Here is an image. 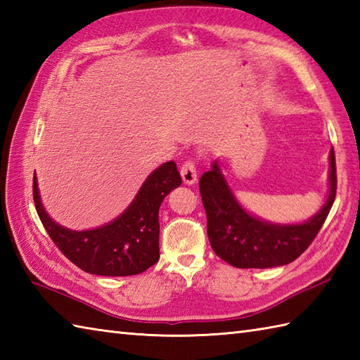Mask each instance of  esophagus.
<instances>
[{"label":"esophagus","mask_w":360,"mask_h":360,"mask_svg":"<svg viewBox=\"0 0 360 360\" xmlns=\"http://www.w3.org/2000/svg\"><path fill=\"white\" fill-rule=\"evenodd\" d=\"M181 176H182V181H184V184H187V186L195 184L198 179V172H196V165L193 160H186V162L182 164Z\"/></svg>","instance_id":"obj_1"}]
</instances>
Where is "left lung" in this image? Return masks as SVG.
Instances as JSON below:
<instances>
[{
    "label": "left lung",
    "mask_w": 360,
    "mask_h": 360,
    "mask_svg": "<svg viewBox=\"0 0 360 360\" xmlns=\"http://www.w3.org/2000/svg\"><path fill=\"white\" fill-rule=\"evenodd\" d=\"M334 150L330 153V193L314 217L300 224H274L250 215L241 207L218 162L212 164L200 179V192L207 215V235L215 254L241 269L283 266L292 263L309 248L335 200Z\"/></svg>",
    "instance_id": "left-lung-1"
}]
</instances>
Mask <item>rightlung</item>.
Masks as SVG:
<instances>
[{"label":"right lung","mask_w":360,"mask_h":360,"mask_svg":"<svg viewBox=\"0 0 360 360\" xmlns=\"http://www.w3.org/2000/svg\"><path fill=\"white\" fill-rule=\"evenodd\" d=\"M173 160L153 172L127 210L111 223L89 231H71L46 213L34 174V202L51 240L82 271L106 277H127L147 271L159 259V207L181 186Z\"/></svg>","instance_id":"right-lung-1"}]
</instances>
